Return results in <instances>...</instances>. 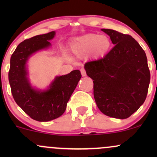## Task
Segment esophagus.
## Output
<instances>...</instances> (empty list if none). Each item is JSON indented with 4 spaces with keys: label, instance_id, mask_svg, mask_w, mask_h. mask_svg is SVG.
<instances>
[{
    "label": "esophagus",
    "instance_id": "34e87169",
    "mask_svg": "<svg viewBox=\"0 0 157 157\" xmlns=\"http://www.w3.org/2000/svg\"><path fill=\"white\" fill-rule=\"evenodd\" d=\"M80 72H81V75H82V77H86V70H85L83 68H81V69H80Z\"/></svg>",
    "mask_w": 157,
    "mask_h": 157
}]
</instances>
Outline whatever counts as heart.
Returning a JSON list of instances; mask_svg holds the SVG:
<instances>
[{
  "instance_id": "1",
  "label": "heart",
  "mask_w": 157,
  "mask_h": 157,
  "mask_svg": "<svg viewBox=\"0 0 157 157\" xmlns=\"http://www.w3.org/2000/svg\"><path fill=\"white\" fill-rule=\"evenodd\" d=\"M111 47V40L107 36L89 34L76 37L71 44V50L77 57H84L91 54L94 57L105 55Z\"/></svg>"
}]
</instances>
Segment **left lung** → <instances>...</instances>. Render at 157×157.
I'll return each mask as SVG.
<instances>
[{"label": "left lung", "instance_id": "left-lung-1", "mask_svg": "<svg viewBox=\"0 0 157 157\" xmlns=\"http://www.w3.org/2000/svg\"><path fill=\"white\" fill-rule=\"evenodd\" d=\"M109 36L112 49L105 57L85 64L93 80L94 97L102 113L126 119L145 102L151 75L145 52L128 35L102 29Z\"/></svg>", "mask_w": 157, "mask_h": 157}]
</instances>
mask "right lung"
I'll list each match as a JSON object with an SVG mask.
<instances>
[{
  "mask_svg": "<svg viewBox=\"0 0 157 157\" xmlns=\"http://www.w3.org/2000/svg\"><path fill=\"white\" fill-rule=\"evenodd\" d=\"M55 32L25 40L17 46L10 59L9 71L11 91L16 103L33 120L47 122L58 118L65 112L67 102L81 78L79 70L57 76L47 89L32 87L29 80L27 61L40 50L52 45Z\"/></svg>",
  "mask_w": 157,
  "mask_h": 157,
  "instance_id": "right-lung-1",
  "label": "right lung"
}]
</instances>
